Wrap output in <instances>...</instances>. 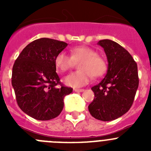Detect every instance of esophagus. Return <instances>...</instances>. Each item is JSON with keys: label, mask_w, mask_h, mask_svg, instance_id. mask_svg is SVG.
I'll list each match as a JSON object with an SVG mask.
<instances>
[{"label": "esophagus", "mask_w": 151, "mask_h": 151, "mask_svg": "<svg viewBox=\"0 0 151 151\" xmlns=\"http://www.w3.org/2000/svg\"><path fill=\"white\" fill-rule=\"evenodd\" d=\"M73 90H74V91L76 92H83L84 91H85L84 89H78V88H74Z\"/></svg>", "instance_id": "1"}]
</instances>
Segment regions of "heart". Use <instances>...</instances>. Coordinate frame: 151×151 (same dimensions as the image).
<instances>
[{"mask_svg":"<svg viewBox=\"0 0 151 151\" xmlns=\"http://www.w3.org/2000/svg\"><path fill=\"white\" fill-rule=\"evenodd\" d=\"M70 54L71 57L64 52H60L54 60L57 69L63 73L69 70L75 63L80 62L78 66L79 70L64 78V83L68 86L82 87L88 83L91 75L98 78L106 73V61L97 55V52L94 49L86 46L75 47L70 49Z\"/></svg>","mask_w":151,"mask_h":151,"instance_id":"1","label":"heart"}]
</instances>
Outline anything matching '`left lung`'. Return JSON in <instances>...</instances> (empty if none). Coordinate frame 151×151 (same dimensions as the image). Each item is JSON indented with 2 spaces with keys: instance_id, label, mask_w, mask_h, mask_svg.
<instances>
[{
  "instance_id": "1",
  "label": "left lung",
  "mask_w": 151,
  "mask_h": 151,
  "mask_svg": "<svg viewBox=\"0 0 151 151\" xmlns=\"http://www.w3.org/2000/svg\"><path fill=\"white\" fill-rule=\"evenodd\" d=\"M97 45L107 58V72L99 84L91 88L94 101L88 106L91 115L98 120L112 121L127 113L138 88V66L132 55L121 45L109 39Z\"/></svg>"
}]
</instances>
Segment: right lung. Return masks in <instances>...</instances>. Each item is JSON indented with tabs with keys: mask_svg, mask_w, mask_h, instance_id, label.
<instances>
[{
	"mask_svg": "<svg viewBox=\"0 0 151 151\" xmlns=\"http://www.w3.org/2000/svg\"><path fill=\"white\" fill-rule=\"evenodd\" d=\"M67 44L51 38L35 40L22 50L12 72V86L17 104L29 116L50 120L62 112L65 96L73 88L61 85L54 60Z\"/></svg>",
	"mask_w": 151,
	"mask_h": 151,
	"instance_id": "1",
	"label": "right lung"
}]
</instances>
